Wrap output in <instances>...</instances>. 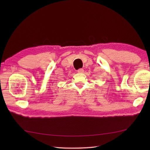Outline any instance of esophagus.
Listing matches in <instances>:
<instances>
[{
	"mask_svg": "<svg viewBox=\"0 0 150 150\" xmlns=\"http://www.w3.org/2000/svg\"><path fill=\"white\" fill-rule=\"evenodd\" d=\"M77 72L79 73H84V69L82 68H81L77 70Z\"/></svg>",
	"mask_w": 150,
	"mask_h": 150,
	"instance_id": "34e87169",
	"label": "esophagus"
}]
</instances>
